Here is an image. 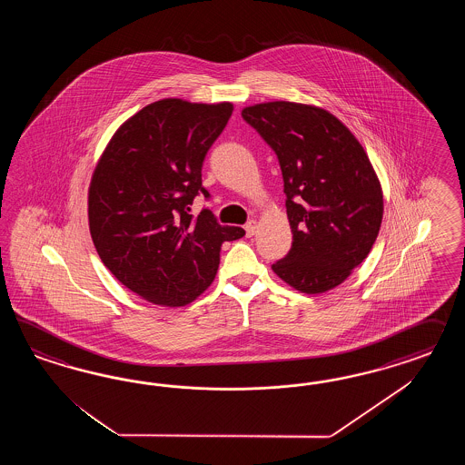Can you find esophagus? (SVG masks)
<instances>
[{
  "label": "esophagus",
  "mask_w": 465,
  "mask_h": 465,
  "mask_svg": "<svg viewBox=\"0 0 465 465\" xmlns=\"http://www.w3.org/2000/svg\"><path fill=\"white\" fill-rule=\"evenodd\" d=\"M255 232H257V222H249L247 225H245V233H247V237H253L255 235Z\"/></svg>",
  "instance_id": "obj_1"
}]
</instances>
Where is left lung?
Here are the masks:
<instances>
[{
  "instance_id": "8db88e82",
  "label": "left lung",
  "mask_w": 465,
  "mask_h": 465,
  "mask_svg": "<svg viewBox=\"0 0 465 465\" xmlns=\"http://www.w3.org/2000/svg\"><path fill=\"white\" fill-rule=\"evenodd\" d=\"M276 152L293 233L272 271L302 293L319 295L346 282L371 251L383 193L365 148L334 114L288 100L242 109Z\"/></svg>"
}]
</instances>
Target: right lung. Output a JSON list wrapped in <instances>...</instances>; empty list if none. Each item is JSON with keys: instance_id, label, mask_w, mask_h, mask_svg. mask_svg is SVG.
<instances>
[{"instance_id": "obj_1", "label": "right lung", "mask_w": 465, "mask_h": 465, "mask_svg": "<svg viewBox=\"0 0 465 465\" xmlns=\"http://www.w3.org/2000/svg\"><path fill=\"white\" fill-rule=\"evenodd\" d=\"M233 113L232 102L162 99L131 115L102 152L88 187V226L104 266L131 292L183 307L212 284L223 242L245 235L189 214L201 167Z\"/></svg>"}]
</instances>
